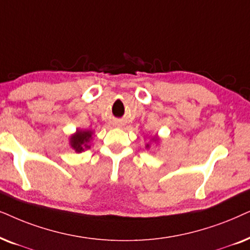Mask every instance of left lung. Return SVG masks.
<instances>
[{"label":"left lung","instance_id":"1","mask_svg":"<svg viewBox=\"0 0 250 250\" xmlns=\"http://www.w3.org/2000/svg\"><path fill=\"white\" fill-rule=\"evenodd\" d=\"M151 141H153V142H159L160 141V138L158 137V136H153V137L151 138ZM145 147L146 148H149V144H148V143H147V144H146V146H145Z\"/></svg>","mask_w":250,"mask_h":250}]
</instances>
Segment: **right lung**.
<instances>
[{
	"label": "right lung",
	"instance_id": "obj_1",
	"mask_svg": "<svg viewBox=\"0 0 250 250\" xmlns=\"http://www.w3.org/2000/svg\"><path fill=\"white\" fill-rule=\"evenodd\" d=\"M94 131L91 130H82V129H76L74 134L69 136V145L76 153H81L84 149L90 148V142L92 139Z\"/></svg>",
	"mask_w": 250,
	"mask_h": 250
}]
</instances>
